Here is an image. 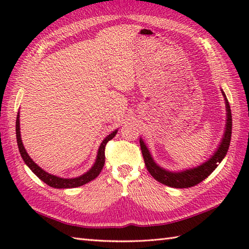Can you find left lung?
<instances>
[{"instance_id": "1", "label": "left lung", "mask_w": 249, "mask_h": 249, "mask_svg": "<svg viewBox=\"0 0 249 249\" xmlns=\"http://www.w3.org/2000/svg\"><path fill=\"white\" fill-rule=\"evenodd\" d=\"M223 96L225 98L226 103V128L224 131L223 138H221L220 143L217 149L213 153V155L211 156L208 160L204 161L201 165L184 169L181 171H169L167 169L160 167L157 165L156 161L153 160L151 155V152L147 149L144 141L140 138V146L142 151V156H143L145 167L147 171L151 173V176L154 178L156 181L160 183L167 185V186L174 187V188H188L195 186V185L202 182L203 179L208 178L211 173H212L221 160H224L227 152L229 150L230 140H231V134H232V115H231V109L230 105L228 103V99L226 97V94L221 89Z\"/></svg>"}]
</instances>
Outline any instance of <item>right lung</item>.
Instances as JSON below:
<instances>
[{
    "mask_svg": "<svg viewBox=\"0 0 249 249\" xmlns=\"http://www.w3.org/2000/svg\"><path fill=\"white\" fill-rule=\"evenodd\" d=\"M19 118H20V113L18 112L17 120H16V136H17V143H18L20 155H21V157H22V160L25 162V165L31 169L32 172H33L36 177H38L44 183H46L47 185H49V186L53 187V188H75V187L82 186V185L93 181L94 178H96L98 177V174L102 172L104 165H105V147H106V144H107L108 141H110L111 139H113V137L116 135V133H118V129H115L114 131H112V133L108 135L103 140V142L100 143L99 149L97 151L96 160H95L94 165L91 167V169H89V171H87L86 173H83L82 176H79L77 178H60V177L53 176V174H50L47 171H45L44 169H41L29 156L28 152H26L25 149H24L22 140H21L20 119Z\"/></svg>",
    "mask_w": 249,
    "mask_h": 249,
    "instance_id": "1",
    "label": "right lung"
}]
</instances>
